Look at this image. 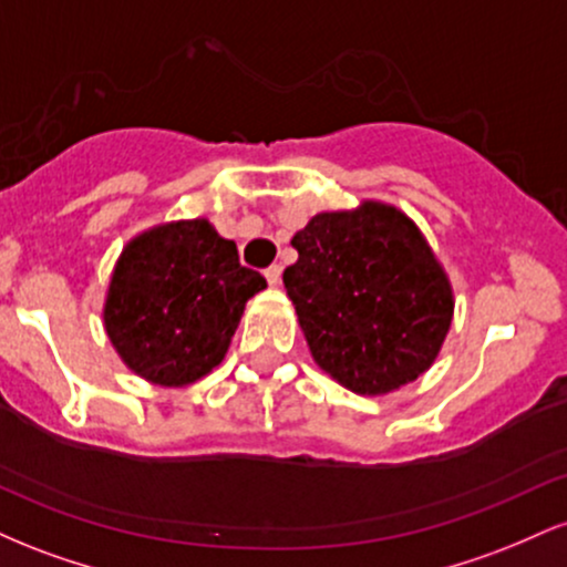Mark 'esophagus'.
Listing matches in <instances>:
<instances>
[{"instance_id":"obj_1","label":"esophagus","mask_w":567,"mask_h":567,"mask_svg":"<svg viewBox=\"0 0 567 567\" xmlns=\"http://www.w3.org/2000/svg\"><path fill=\"white\" fill-rule=\"evenodd\" d=\"M264 277H266V282H269V285H279V279H282V266L271 264L269 269L264 271Z\"/></svg>"}]
</instances>
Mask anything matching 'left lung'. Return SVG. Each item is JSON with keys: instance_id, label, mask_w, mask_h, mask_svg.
I'll use <instances>...</instances> for the list:
<instances>
[{"instance_id": "obj_1", "label": "left lung", "mask_w": 567, "mask_h": 567, "mask_svg": "<svg viewBox=\"0 0 567 567\" xmlns=\"http://www.w3.org/2000/svg\"><path fill=\"white\" fill-rule=\"evenodd\" d=\"M282 275L317 365L357 394H386L432 365L453 317L447 277L394 207L320 213Z\"/></svg>"}]
</instances>
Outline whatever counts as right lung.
I'll list each match as a JSON object with an SVG mask.
<instances>
[{
  "instance_id": "right-lung-1",
  "label": "right lung",
  "mask_w": 567,
  "mask_h": 567,
  "mask_svg": "<svg viewBox=\"0 0 567 567\" xmlns=\"http://www.w3.org/2000/svg\"><path fill=\"white\" fill-rule=\"evenodd\" d=\"M266 288L237 245L207 220H181L133 239L109 285L106 333L135 373L184 386L224 360L247 298Z\"/></svg>"
}]
</instances>
